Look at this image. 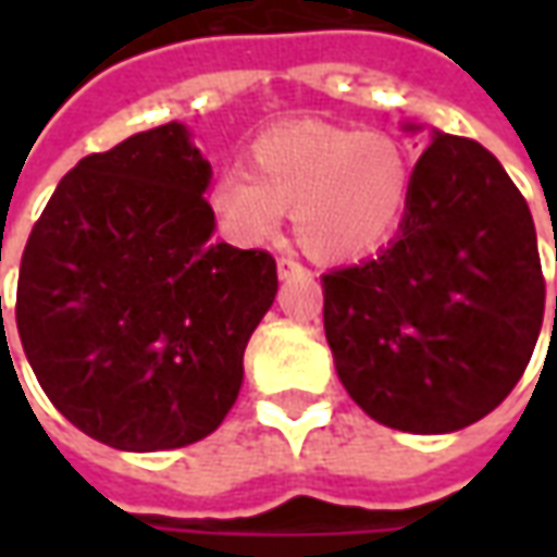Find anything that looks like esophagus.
I'll use <instances>...</instances> for the list:
<instances>
[{
    "label": "esophagus",
    "instance_id": "esophagus-1",
    "mask_svg": "<svg viewBox=\"0 0 557 557\" xmlns=\"http://www.w3.org/2000/svg\"><path fill=\"white\" fill-rule=\"evenodd\" d=\"M307 268L295 259V256H280L277 259V277L286 280V277H295V274H304Z\"/></svg>",
    "mask_w": 557,
    "mask_h": 557
}]
</instances>
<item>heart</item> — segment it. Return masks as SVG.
<instances>
[{
	"label": "heart",
	"instance_id": "heart-1",
	"mask_svg": "<svg viewBox=\"0 0 557 557\" xmlns=\"http://www.w3.org/2000/svg\"><path fill=\"white\" fill-rule=\"evenodd\" d=\"M411 187L414 163L394 134L295 122L250 143L247 172H218L208 208L238 247L271 242L292 211L310 253L349 262L387 244L409 211Z\"/></svg>",
	"mask_w": 557,
	"mask_h": 557
}]
</instances>
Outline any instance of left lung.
Instances as JSON below:
<instances>
[{
  "label": "left lung",
  "mask_w": 557,
  "mask_h": 557,
  "mask_svg": "<svg viewBox=\"0 0 557 557\" xmlns=\"http://www.w3.org/2000/svg\"><path fill=\"white\" fill-rule=\"evenodd\" d=\"M322 289L343 387L373 420L418 435L462 430L502 406L546 301L525 196L480 143L442 131L414 166L397 238L327 271Z\"/></svg>",
  "instance_id": "1"
}]
</instances>
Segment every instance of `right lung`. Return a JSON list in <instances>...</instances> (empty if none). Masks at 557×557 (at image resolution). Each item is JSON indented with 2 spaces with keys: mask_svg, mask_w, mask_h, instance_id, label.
Masks as SVG:
<instances>
[{
  "mask_svg": "<svg viewBox=\"0 0 557 557\" xmlns=\"http://www.w3.org/2000/svg\"><path fill=\"white\" fill-rule=\"evenodd\" d=\"M211 163L182 122L83 158L32 226L17 331L44 394L115 450L218 430L277 295L265 250L214 244Z\"/></svg>",
  "mask_w": 557,
  "mask_h": 557,
  "instance_id": "1",
  "label": "right lung"
}]
</instances>
